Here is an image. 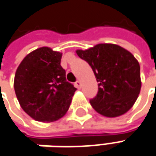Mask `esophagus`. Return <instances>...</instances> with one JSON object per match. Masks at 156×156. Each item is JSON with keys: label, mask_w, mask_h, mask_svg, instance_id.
Returning <instances> with one entry per match:
<instances>
[{"label": "esophagus", "mask_w": 156, "mask_h": 156, "mask_svg": "<svg viewBox=\"0 0 156 156\" xmlns=\"http://www.w3.org/2000/svg\"><path fill=\"white\" fill-rule=\"evenodd\" d=\"M74 84H75V86H76V87H77L78 89H79L80 87H81V83H80L79 81H76Z\"/></svg>", "instance_id": "34e87169"}]
</instances>
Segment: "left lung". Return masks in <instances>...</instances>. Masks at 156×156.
Wrapping results in <instances>:
<instances>
[{"label":"left lung","mask_w":156,"mask_h":156,"mask_svg":"<svg viewBox=\"0 0 156 156\" xmlns=\"http://www.w3.org/2000/svg\"><path fill=\"white\" fill-rule=\"evenodd\" d=\"M76 52L90 66L98 82V94L90 100L93 109L107 117L126 113L136 101L142 86L136 58L115 44H98Z\"/></svg>","instance_id":"left-lung-1"}]
</instances>
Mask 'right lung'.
Wrapping results in <instances>:
<instances>
[{"instance_id":"add662e5","label":"right lung","mask_w":156,"mask_h":156,"mask_svg":"<svg viewBox=\"0 0 156 156\" xmlns=\"http://www.w3.org/2000/svg\"><path fill=\"white\" fill-rule=\"evenodd\" d=\"M61 57V52L41 47L25 57L16 70V97L23 110L36 121L49 122L64 116L77 90L66 81Z\"/></svg>"}]
</instances>
